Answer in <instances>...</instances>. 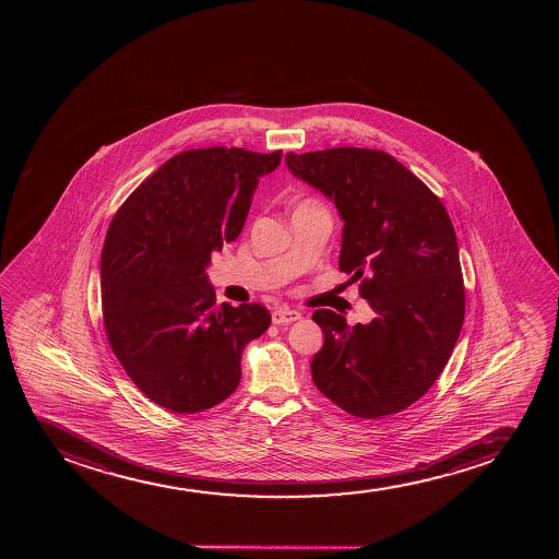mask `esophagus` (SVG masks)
I'll return each mask as SVG.
<instances>
[{"mask_svg":"<svg viewBox=\"0 0 559 559\" xmlns=\"http://www.w3.org/2000/svg\"><path fill=\"white\" fill-rule=\"evenodd\" d=\"M302 317L300 311L289 308H277L272 311V322L274 324H289V322L298 321Z\"/></svg>","mask_w":559,"mask_h":559,"instance_id":"34e87169","label":"esophagus"}]
</instances>
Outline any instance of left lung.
<instances>
[{
    "mask_svg": "<svg viewBox=\"0 0 559 559\" xmlns=\"http://www.w3.org/2000/svg\"><path fill=\"white\" fill-rule=\"evenodd\" d=\"M296 179L324 193L343 219L340 269L358 282L374 319L348 326L317 309L324 345L313 382L356 417L405 411L440 377L464 322V285L450 214L382 151L340 147L285 156Z\"/></svg>",
    "mask_w": 559,
    "mask_h": 559,
    "instance_id": "left-lung-1",
    "label": "left lung"
}]
</instances>
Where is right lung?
<instances>
[{
	"label": "right lung",
	"instance_id": "1",
	"mask_svg": "<svg viewBox=\"0 0 559 559\" xmlns=\"http://www.w3.org/2000/svg\"><path fill=\"white\" fill-rule=\"evenodd\" d=\"M282 151H185L138 188L109 224L100 259L104 328L153 403L195 414L240 382L246 345L270 326L261 304L214 308L212 251L245 227L259 179Z\"/></svg>",
	"mask_w": 559,
	"mask_h": 559
}]
</instances>
